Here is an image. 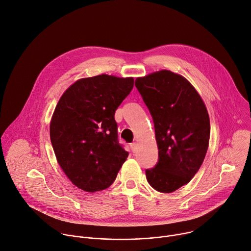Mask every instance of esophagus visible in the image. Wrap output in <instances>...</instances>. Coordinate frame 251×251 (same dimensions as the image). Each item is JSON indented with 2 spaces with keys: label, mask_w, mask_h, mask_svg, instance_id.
<instances>
[{
  "label": "esophagus",
  "mask_w": 251,
  "mask_h": 251,
  "mask_svg": "<svg viewBox=\"0 0 251 251\" xmlns=\"http://www.w3.org/2000/svg\"><path fill=\"white\" fill-rule=\"evenodd\" d=\"M137 146H138V144L136 143V142H134V143H131V144H130V148H131L132 152H136V150H137Z\"/></svg>",
  "instance_id": "1"
}]
</instances>
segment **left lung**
<instances>
[{
	"instance_id": "obj_1",
	"label": "left lung",
	"mask_w": 251,
	"mask_h": 251,
	"mask_svg": "<svg viewBox=\"0 0 251 251\" xmlns=\"http://www.w3.org/2000/svg\"><path fill=\"white\" fill-rule=\"evenodd\" d=\"M154 122L159 160L146 170L148 183L171 193L194 177L206 155L209 115L201 96L183 76L169 70L135 81Z\"/></svg>"
}]
</instances>
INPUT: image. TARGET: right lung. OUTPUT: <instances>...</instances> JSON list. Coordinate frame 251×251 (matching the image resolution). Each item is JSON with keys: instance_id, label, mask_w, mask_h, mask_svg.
I'll return each mask as SVG.
<instances>
[{"instance_id": "obj_1", "label": "right lung", "mask_w": 251, "mask_h": 251, "mask_svg": "<svg viewBox=\"0 0 251 251\" xmlns=\"http://www.w3.org/2000/svg\"><path fill=\"white\" fill-rule=\"evenodd\" d=\"M133 86V77L82 78L57 103L50 122L57 162L72 183L86 192L108 188L128 157L117 140L114 114Z\"/></svg>"}]
</instances>
